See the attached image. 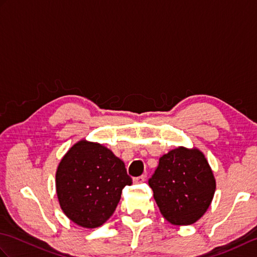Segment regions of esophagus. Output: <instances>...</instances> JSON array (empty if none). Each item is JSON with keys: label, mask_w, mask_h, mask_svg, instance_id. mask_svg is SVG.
Returning a JSON list of instances; mask_svg holds the SVG:
<instances>
[{"label": "esophagus", "mask_w": 257, "mask_h": 257, "mask_svg": "<svg viewBox=\"0 0 257 257\" xmlns=\"http://www.w3.org/2000/svg\"><path fill=\"white\" fill-rule=\"evenodd\" d=\"M146 181V176L145 174H143V176L140 177H137V178H134V182L135 183H143Z\"/></svg>", "instance_id": "1"}]
</instances>
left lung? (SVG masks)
I'll use <instances>...</instances> for the list:
<instances>
[{
  "instance_id": "obj_1",
  "label": "left lung",
  "mask_w": 257,
  "mask_h": 257,
  "mask_svg": "<svg viewBox=\"0 0 257 257\" xmlns=\"http://www.w3.org/2000/svg\"><path fill=\"white\" fill-rule=\"evenodd\" d=\"M148 183L161 214L174 225L198 221L215 192V179L204 155L183 147L160 158Z\"/></svg>"
}]
</instances>
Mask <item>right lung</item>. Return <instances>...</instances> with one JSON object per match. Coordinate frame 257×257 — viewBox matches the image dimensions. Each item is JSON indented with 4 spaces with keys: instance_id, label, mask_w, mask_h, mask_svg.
I'll return each instance as SVG.
<instances>
[{
    "instance_id": "1",
    "label": "right lung",
    "mask_w": 257,
    "mask_h": 257,
    "mask_svg": "<svg viewBox=\"0 0 257 257\" xmlns=\"http://www.w3.org/2000/svg\"><path fill=\"white\" fill-rule=\"evenodd\" d=\"M124 163L99 144L81 140L64 156L56 172L59 204L68 219L87 228L102 225L116 210L124 185Z\"/></svg>"
}]
</instances>
